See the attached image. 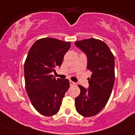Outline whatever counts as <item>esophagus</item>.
<instances>
[{
	"mask_svg": "<svg viewBox=\"0 0 135 135\" xmlns=\"http://www.w3.org/2000/svg\"><path fill=\"white\" fill-rule=\"evenodd\" d=\"M75 83H74V82H73V81H70V86H73V85H75Z\"/></svg>",
	"mask_w": 135,
	"mask_h": 135,
	"instance_id": "34e87169",
	"label": "esophagus"
}]
</instances>
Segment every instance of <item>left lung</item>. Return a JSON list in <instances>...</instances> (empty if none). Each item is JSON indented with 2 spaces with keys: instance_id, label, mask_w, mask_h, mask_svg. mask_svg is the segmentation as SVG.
<instances>
[{
  "instance_id": "8db88e82",
  "label": "left lung",
  "mask_w": 135,
  "mask_h": 135,
  "mask_svg": "<svg viewBox=\"0 0 135 135\" xmlns=\"http://www.w3.org/2000/svg\"><path fill=\"white\" fill-rule=\"evenodd\" d=\"M74 44L86 54L87 69L92 72L88 79V88L78 85L81 93L75 99L77 112L89 117L99 113L108 101L115 81V58L108 46L99 40L90 38Z\"/></svg>"
}]
</instances>
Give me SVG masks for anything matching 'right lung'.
<instances>
[{"label": "right lung", "instance_id": "add662e5", "mask_svg": "<svg viewBox=\"0 0 135 135\" xmlns=\"http://www.w3.org/2000/svg\"><path fill=\"white\" fill-rule=\"evenodd\" d=\"M70 42L52 38L36 41L24 64L26 88L32 106L45 116L59 112L62 100L70 86L67 79H56L52 72L60 67Z\"/></svg>", "mask_w": 135, "mask_h": 135}]
</instances>
